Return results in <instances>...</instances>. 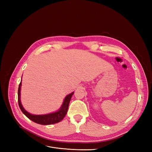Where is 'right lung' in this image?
Returning a JSON list of instances; mask_svg holds the SVG:
<instances>
[{
	"instance_id": "1",
	"label": "right lung",
	"mask_w": 152,
	"mask_h": 152,
	"mask_svg": "<svg viewBox=\"0 0 152 152\" xmlns=\"http://www.w3.org/2000/svg\"><path fill=\"white\" fill-rule=\"evenodd\" d=\"M21 82L19 85L18 87V104L21 110V112L23 113L25 115L28 117L29 119L33 122L37 123L41 125H49V124H56L59 122L61 121L64 117H65L66 114L68 111L69 103H70V99L72 95L73 94V92L71 94L67 95L65 99L63 101V103L61 105V107L58 111L54 112L52 113L45 114V115H32L26 110L23 107V106L21 103L20 101V91H21Z\"/></svg>"
}]
</instances>
